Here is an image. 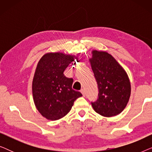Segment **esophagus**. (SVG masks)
I'll return each instance as SVG.
<instances>
[{
  "instance_id": "1",
  "label": "esophagus",
  "mask_w": 152,
  "mask_h": 152,
  "mask_svg": "<svg viewBox=\"0 0 152 152\" xmlns=\"http://www.w3.org/2000/svg\"><path fill=\"white\" fill-rule=\"evenodd\" d=\"M81 93H82L83 96H85V95H86V92H85L84 89H82V90H81Z\"/></svg>"
}]
</instances>
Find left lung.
Returning a JSON list of instances; mask_svg holds the SVG:
<instances>
[{"label":"left lung","instance_id":"1","mask_svg":"<svg viewBox=\"0 0 152 152\" xmlns=\"http://www.w3.org/2000/svg\"><path fill=\"white\" fill-rule=\"evenodd\" d=\"M89 59L98 87V99L91 103L94 111L104 117L120 114L131 95V82L123 67L106 51L93 50Z\"/></svg>","mask_w":152,"mask_h":152}]
</instances>
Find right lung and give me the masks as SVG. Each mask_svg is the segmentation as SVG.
<instances>
[{
    "instance_id": "add662e5",
    "label": "right lung",
    "mask_w": 152,
    "mask_h": 152,
    "mask_svg": "<svg viewBox=\"0 0 152 152\" xmlns=\"http://www.w3.org/2000/svg\"><path fill=\"white\" fill-rule=\"evenodd\" d=\"M77 58L61 52L48 53L37 64L32 80L33 100L39 113L47 120L64 117L75 100L82 96L72 88L73 80L64 75L66 68Z\"/></svg>"
}]
</instances>
